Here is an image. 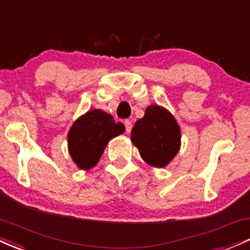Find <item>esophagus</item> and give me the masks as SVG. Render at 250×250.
<instances>
[{"instance_id":"esophagus-1","label":"esophagus","mask_w":250,"mask_h":250,"mask_svg":"<svg viewBox=\"0 0 250 250\" xmlns=\"http://www.w3.org/2000/svg\"><path fill=\"white\" fill-rule=\"evenodd\" d=\"M125 131L127 133H130L131 128H133V123H131L130 120H125Z\"/></svg>"}]
</instances>
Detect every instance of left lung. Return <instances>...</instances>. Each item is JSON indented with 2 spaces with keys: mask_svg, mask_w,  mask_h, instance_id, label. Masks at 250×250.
<instances>
[{
  "mask_svg": "<svg viewBox=\"0 0 250 250\" xmlns=\"http://www.w3.org/2000/svg\"><path fill=\"white\" fill-rule=\"evenodd\" d=\"M131 141L147 164L165 167L179 150V125L166 109L150 105L145 116L136 121L131 130Z\"/></svg>",
  "mask_w": 250,
  "mask_h": 250,
  "instance_id": "left-lung-1",
  "label": "left lung"
}]
</instances>
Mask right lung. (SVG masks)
I'll return each mask as SVG.
<instances>
[{
    "label": "right lung",
    "instance_id": "right-lung-1",
    "mask_svg": "<svg viewBox=\"0 0 250 250\" xmlns=\"http://www.w3.org/2000/svg\"><path fill=\"white\" fill-rule=\"evenodd\" d=\"M125 131L122 123L115 122L103 110L87 111L73 123L68 131V150L77 166L89 169L98 163L109 140Z\"/></svg>",
    "mask_w": 250,
    "mask_h": 250
}]
</instances>
